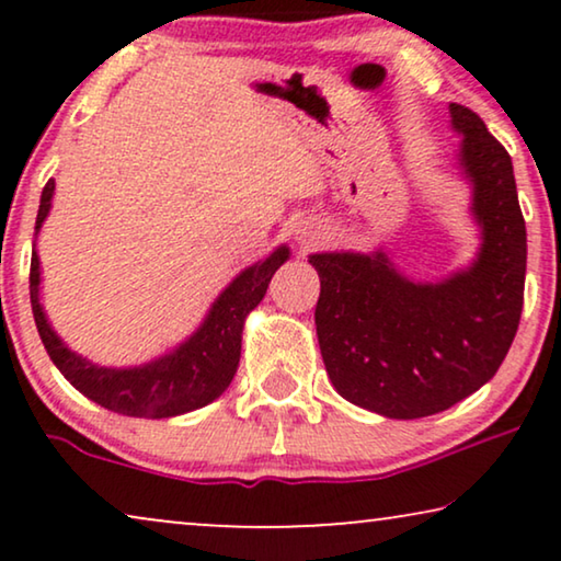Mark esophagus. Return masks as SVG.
<instances>
[{
    "label": "esophagus",
    "mask_w": 561,
    "mask_h": 561,
    "mask_svg": "<svg viewBox=\"0 0 561 561\" xmlns=\"http://www.w3.org/2000/svg\"><path fill=\"white\" fill-rule=\"evenodd\" d=\"M321 237H324V232H321V225H317V221L306 219L296 227V242L301 244V248H313Z\"/></svg>",
    "instance_id": "obj_1"
}]
</instances>
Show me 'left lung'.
<instances>
[{
    "label": "left lung",
    "mask_w": 561,
    "mask_h": 561,
    "mask_svg": "<svg viewBox=\"0 0 561 561\" xmlns=\"http://www.w3.org/2000/svg\"><path fill=\"white\" fill-rule=\"evenodd\" d=\"M462 137L478 255L439 280H416L373 252H317V336L329 380L350 403L388 419H424L497 373L524 309L526 221L511 156L472 110L449 104Z\"/></svg>",
    "instance_id": "1"
}]
</instances>
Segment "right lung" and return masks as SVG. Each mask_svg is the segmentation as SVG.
I'll return each mask as SVG.
<instances>
[{"instance_id":"obj_1","label":"right lung","mask_w":561,"mask_h":561,"mask_svg":"<svg viewBox=\"0 0 561 561\" xmlns=\"http://www.w3.org/2000/svg\"><path fill=\"white\" fill-rule=\"evenodd\" d=\"M56 181H48L41 196L35 234L48 219ZM290 257L286 244L271 255L244 267L234 280L214 298L206 317L194 334L150 363L133 367H104L73 352L56 334L41 304V257L33 242L30 260V304L37 334L48 350L53 365L71 386L104 409L135 419H171L204 409L217 401L232 382L242 352V329L248 313L263 301L273 273Z\"/></svg>"}]
</instances>
